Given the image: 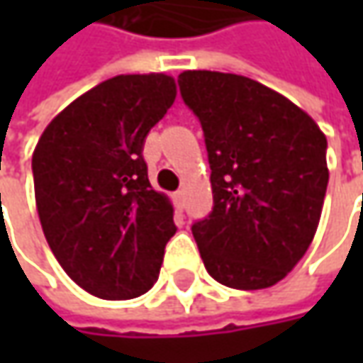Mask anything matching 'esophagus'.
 Instances as JSON below:
<instances>
[{
    "mask_svg": "<svg viewBox=\"0 0 363 363\" xmlns=\"http://www.w3.org/2000/svg\"><path fill=\"white\" fill-rule=\"evenodd\" d=\"M184 202H186V194H184V189L175 191V194H174L175 208H177V210H182V208H184Z\"/></svg>",
    "mask_w": 363,
    "mask_h": 363,
    "instance_id": "esophagus-1",
    "label": "esophagus"
}]
</instances>
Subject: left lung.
Listing matches in <instances>:
<instances>
[{
    "label": "left lung",
    "mask_w": 363,
    "mask_h": 363,
    "mask_svg": "<svg viewBox=\"0 0 363 363\" xmlns=\"http://www.w3.org/2000/svg\"><path fill=\"white\" fill-rule=\"evenodd\" d=\"M177 82L202 123L212 169L214 210L191 226L203 267L230 289L277 285L313 242L328 139L303 108L252 78L186 70Z\"/></svg>",
    "instance_id": "1"
}]
</instances>
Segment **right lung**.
<instances>
[{"label": "right lung", "mask_w": 363, "mask_h": 363, "mask_svg": "<svg viewBox=\"0 0 363 363\" xmlns=\"http://www.w3.org/2000/svg\"><path fill=\"white\" fill-rule=\"evenodd\" d=\"M175 94L169 74H119L74 99L38 139L44 236L66 274L99 299H135L160 277L174 206L151 188L141 151Z\"/></svg>", "instance_id": "1"}]
</instances>
